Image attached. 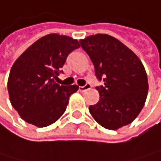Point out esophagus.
Listing matches in <instances>:
<instances>
[{"label":"esophagus","instance_id":"esophagus-1","mask_svg":"<svg viewBox=\"0 0 161 161\" xmlns=\"http://www.w3.org/2000/svg\"><path fill=\"white\" fill-rule=\"evenodd\" d=\"M91 88H92V86L90 84H87V85H85L83 87H79V90H80V92H85L87 90H90Z\"/></svg>","mask_w":161,"mask_h":161}]
</instances>
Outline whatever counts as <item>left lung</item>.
I'll return each mask as SVG.
<instances>
[{"label":"left lung","mask_w":161,"mask_h":161,"mask_svg":"<svg viewBox=\"0 0 161 161\" xmlns=\"http://www.w3.org/2000/svg\"><path fill=\"white\" fill-rule=\"evenodd\" d=\"M104 85L97 87L100 99L89 111L102 127L117 130L132 123L148 94V78L140 59L129 47L108 34L80 40Z\"/></svg>","instance_id":"8db88e82"}]
</instances>
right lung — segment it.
<instances>
[{"instance_id": "add662e5", "label": "right lung", "mask_w": 161, "mask_h": 161, "mask_svg": "<svg viewBox=\"0 0 161 161\" xmlns=\"http://www.w3.org/2000/svg\"><path fill=\"white\" fill-rule=\"evenodd\" d=\"M80 47L71 37L52 33L26 48L11 68L7 90L11 105L27 123L47 127L65 113L78 86L56 83L68 55Z\"/></svg>"}]
</instances>
